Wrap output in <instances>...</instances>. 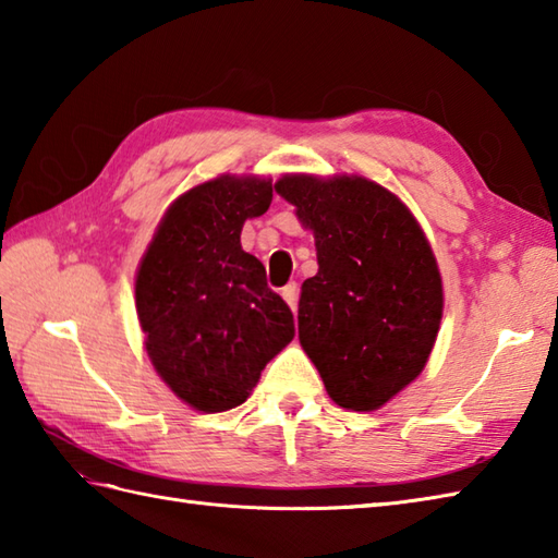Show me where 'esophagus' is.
<instances>
[{
  "label": "esophagus",
  "instance_id": "34e87169",
  "mask_svg": "<svg viewBox=\"0 0 558 558\" xmlns=\"http://www.w3.org/2000/svg\"><path fill=\"white\" fill-rule=\"evenodd\" d=\"M280 294H282V300L290 304V310H298V286H294V282H290V286L282 288Z\"/></svg>",
  "mask_w": 558,
  "mask_h": 558
}]
</instances>
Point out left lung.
<instances>
[{"mask_svg":"<svg viewBox=\"0 0 558 558\" xmlns=\"http://www.w3.org/2000/svg\"><path fill=\"white\" fill-rule=\"evenodd\" d=\"M276 192L314 232L318 272L302 282L300 342L330 400L384 408L422 374L444 316V282L422 225L362 174H282Z\"/></svg>","mask_w":558,"mask_h":558,"instance_id":"1","label":"left lung"}]
</instances>
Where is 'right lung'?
Listing matches in <instances>:
<instances>
[{"label": "right lung", "instance_id": "1", "mask_svg": "<svg viewBox=\"0 0 558 558\" xmlns=\"http://www.w3.org/2000/svg\"><path fill=\"white\" fill-rule=\"evenodd\" d=\"M272 180L220 174L177 196L136 270L146 352L172 393L198 412L252 396L264 366L294 338V318L240 242L264 216Z\"/></svg>", "mask_w": 558, "mask_h": 558}]
</instances>
